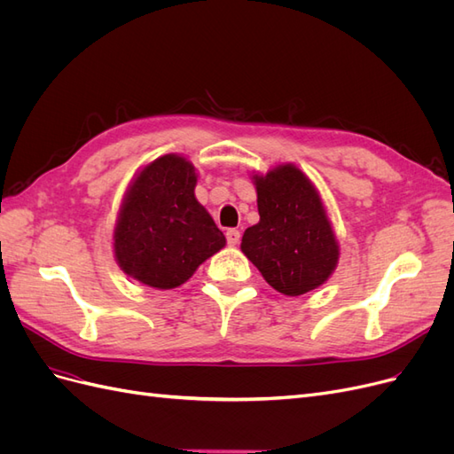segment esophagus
Masks as SVG:
<instances>
[{
	"mask_svg": "<svg viewBox=\"0 0 454 454\" xmlns=\"http://www.w3.org/2000/svg\"><path fill=\"white\" fill-rule=\"evenodd\" d=\"M225 237H227V244L229 246H237L240 242V232L237 229H229L225 232Z\"/></svg>",
	"mask_w": 454,
	"mask_h": 454,
	"instance_id": "1",
	"label": "esophagus"
}]
</instances>
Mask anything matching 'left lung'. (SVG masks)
Segmentation results:
<instances>
[{"instance_id":"obj_1","label":"left lung","mask_w":454,"mask_h":454,"mask_svg":"<svg viewBox=\"0 0 454 454\" xmlns=\"http://www.w3.org/2000/svg\"><path fill=\"white\" fill-rule=\"evenodd\" d=\"M252 180L259 222L244 231L240 250L284 295L320 287L339 263V242L318 189L292 162Z\"/></svg>"}]
</instances>
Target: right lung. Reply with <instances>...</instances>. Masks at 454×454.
<instances>
[{
	"instance_id": "add662e5",
	"label": "right lung",
	"mask_w": 454,
	"mask_h": 454,
	"mask_svg": "<svg viewBox=\"0 0 454 454\" xmlns=\"http://www.w3.org/2000/svg\"><path fill=\"white\" fill-rule=\"evenodd\" d=\"M195 185V167L176 153L136 174L114 229V254L127 277L172 290L223 248V232L197 200Z\"/></svg>"
}]
</instances>
